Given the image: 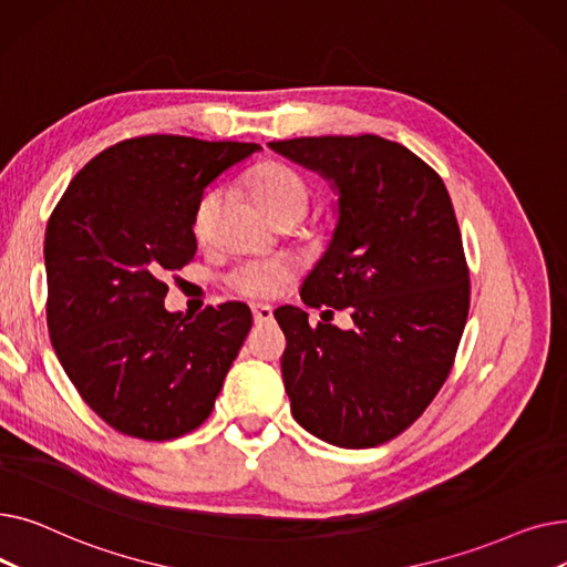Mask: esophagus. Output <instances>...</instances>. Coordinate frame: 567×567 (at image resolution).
Masks as SVG:
<instances>
[{
	"mask_svg": "<svg viewBox=\"0 0 567 567\" xmlns=\"http://www.w3.org/2000/svg\"><path fill=\"white\" fill-rule=\"evenodd\" d=\"M252 310V317H255V323H268L274 319V308L271 306H264V303H252L250 306Z\"/></svg>",
	"mask_w": 567,
	"mask_h": 567,
	"instance_id": "1",
	"label": "esophagus"
}]
</instances>
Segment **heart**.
<instances>
[{
	"mask_svg": "<svg viewBox=\"0 0 567 567\" xmlns=\"http://www.w3.org/2000/svg\"><path fill=\"white\" fill-rule=\"evenodd\" d=\"M246 186L259 206L280 225L299 223L310 206V188L306 178L293 167L264 161L246 174ZM223 202L220 190H206L193 216V227L199 241H208L214 234V223ZM291 268L278 259H248L236 264L227 274V285L250 299H271L278 289L289 280Z\"/></svg>",
	"mask_w": 567,
	"mask_h": 567,
	"instance_id": "1",
	"label": "heart"
}]
</instances>
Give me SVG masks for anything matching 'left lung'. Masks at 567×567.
<instances>
[{
	"label": "left lung",
	"instance_id": "8db88e82",
	"mask_svg": "<svg viewBox=\"0 0 567 567\" xmlns=\"http://www.w3.org/2000/svg\"><path fill=\"white\" fill-rule=\"evenodd\" d=\"M271 148L340 190L333 241L301 299L353 319L342 331L326 319L310 326L293 306L274 312L287 338L291 413L340 449H372L421 419L455 363L471 282L451 195L425 161L379 135L296 137Z\"/></svg>",
	"mask_w": 567,
	"mask_h": 567
}]
</instances>
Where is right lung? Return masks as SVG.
<instances>
[{"instance_id":"add662e5","label":"right lung","mask_w":567,"mask_h":567,"mask_svg":"<svg viewBox=\"0 0 567 567\" xmlns=\"http://www.w3.org/2000/svg\"><path fill=\"white\" fill-rule=\"evenodd\" d=\"M252 142L142 135L89 161L45 229L48 333L80 398L112 430L169 441L197 430L252 326L246 303L167 312L165 276L197 252L204 188Z\"/></svg>"}]
</instances>
